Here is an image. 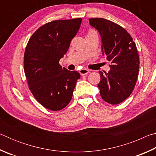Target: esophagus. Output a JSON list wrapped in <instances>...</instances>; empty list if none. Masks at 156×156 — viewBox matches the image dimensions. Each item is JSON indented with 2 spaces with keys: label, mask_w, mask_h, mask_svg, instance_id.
<instances>
[{
  "label": "esophagus",
  "mask_w": 156,
  "mask_h": 156,
  "mask_svg": "<svg viewBox=\"0 0 156 156\" xmlns=\"http://www.w3.org/2000/svg\"><path fill=\"white\" fill-rule=\"evenodd\" d=\"M89 72H90V71L87 69H82L79 71V72H80V73L82 76L87 75L88 73H89Z\"/></svg>",
  "instance_id": "34e87169"
}]
</instances>
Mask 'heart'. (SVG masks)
Instances as JSON below:
<instances>
[{
	"mask_svg": "<svg viewBox=\"0 0 156 156\" xmlns=\"http://www.w3.org/2000/svg\"><path fill=\"white\" fill-rule=\"evenodd\" d=\"M91 34H97L96 31L93 29H89L87 32V35H91Z\"/></svg>",
	"mask_w": 156,
	"mask_h": 156,
	"instance_id": "b5f03b06",
	"label": "heart"
}]
</instances>
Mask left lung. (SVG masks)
Instances as JSON below:
<instances>
[{"label": "left lung", "mask_w": 156, "mask_h": 156, "mask_svg": "<svg viewBox=\"0 0 156 156\" xmlns=\"http://www.w3.org/2000/svg\"><path fill=\"white\" fill-rule=\"evenodd\" d=\"M90 25L99 31L102 49L111 62L110 71L99 72L98 84L105 102L118 105L130 96L139 72V55L131 36L120 25L101 18H89Z\"/></svg>", "instance_id": "left-lung-1"}]
</instances>
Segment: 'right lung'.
Instances as JSON below:
<instances>
[{"label":"right lung","mask_w":156,"mask_h":156,"mask_svg":"<svg viewBox=\"0 0 156 156\" xmlns=\"http://www.w3.org/2000/svg\"><path fill=\"white\" fill-rule=\"evenodd\" d=\"M81 18L53 20L42 25L30 37L24 54V71L29 89L42 106L59 111L69 103L76 81V71L62 67L59 60L77 34Z\"/></svg>","instance_id":"right-lung-1"}]
</instances>
